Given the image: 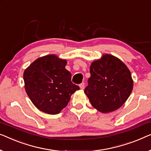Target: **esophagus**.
<instances>
[{
	"label": "esophagus",
	"mask_w": 151,
	"mask_h": 151,
	"mask_svg": "<svg viewBox=\"0 0 151 151\" xmlns=\"http://www.w3.org/2000/svg\"><path fill=\"white\" fill-rule=\"evenodd\" d=\"M80 89H84V83H81V84L79 85Z\"/></svg>",
	"instance_id": "obj_1"
}]
</instances>
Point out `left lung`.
Here are the masks:
<instances>
[{"mask_svg":"<svg viewBox=\"0 0 151 151\" xmlns=\"http://www.w3.org/2000/svg\"><path fill=\"white\" fill-rule=\"evenodd\" d=\"M90 73L84 93L92 106L102 113L121 108L134 87L132 74L126 65L116 56L106 54L91 63Z\"/></svg>","mask_w":151,"mask_h":151,"instance_id":"8db88e82","label":"left lung"}]
</instances>
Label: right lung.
Wrapping results in <instances>:
<instances>
[{
    "mask_svg": "<svg viewBox=\"0 0 151 151\" xmlns=\"http://www.w3.org/2000/svg\"><path fill=\"white\" fill-rule=\"evenodd\" d=\"M67 60L54 54L39 57L24 71V88L37 108L48 114H57L70 101L79 86L71 82L65 69Z\"/></svg>",
    "mask_w": 151,
    "mask_h": 151,
    "instance_id": "add662e5",
    "label": "right lung"
}]
</instances>
